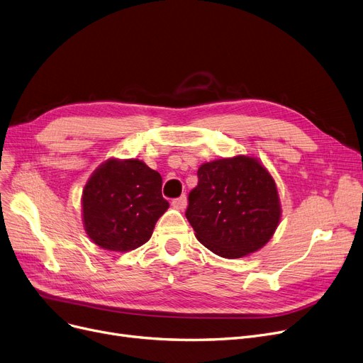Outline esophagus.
I'll use <instances>...</instances> for the list:
<instances>
[{
	"mask_svg": "<svg viewBox=\"0 0 363 363\" xmlns=\"http://www.w3.org/2000/svg\"><path fill=\"white\" fill-rule=\"evenodd\" d=\"M172 206L178 209V211H184L186 208V197L185 196H181L175 200H172Z\"/></svg>",
	"mask_w": 363,
	"mask_h": 363,
	"instance_id": "obj_1",
	"label": "esophagus"
}]
</instances>
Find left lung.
I'll return each instance as SVG.
<instances>
[{"mask_svg": "<svg viewBox=\"0 0 363 363\" xmlns=\"http://www.w3.org/2000/svg\"><path fill=\"white\" fill-rule=\"evenodd\" d=\"M197 177L185 216L203 246L235 259L270 242L281 204L274 178L257 157L239 154L203 163Z\"/></svg>", "mask_w": 363, "mask_h": 363, "instance_id": "8db88e82", "label": "left lung"}]
</instances>
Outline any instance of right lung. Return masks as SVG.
<instances>
[{
    "instance_id": "1",
    "label": "right lung",
    "mask_w": 363,
    "mask_h": 363,
    "mask_svg": "<svg viewBox=\"0 0 363 363\" xmlns=\"http://www.w3.org/2000/svg\"><path fill=\"white\" fill-rule=\"evenodd\" d=\"M167 208L160 173L138 159H108L93 170L82 194L86 234L94 245L113 252L147 243Z\"/></svg>"
}]
</instances>
